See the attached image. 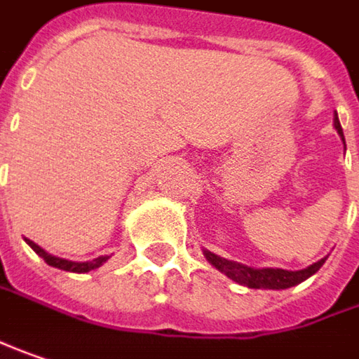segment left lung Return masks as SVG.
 Listing matches in <instances>:
<instances>
[{
    "mask_svg": "<svg viewBox=\"0 0 359 359\" xmlns=\"http://www.w3.org/2000/svg\"><path fill=\"white\" fill-rule=\"evenodd\" d=\"M334 126L337 134L341 136L344 140V130H341V124H339V118L335 114L334 118ZM346 144V140H344ZM205 257L209 261L212 267H217L221 273H225L229 279H233L235 283L239 285H245L249 289H287L297 285L305 281L307 277H311L313 273H318L321 269V265L325 263V259H320L318 263L305 267V269H299V271H287V269H273V267H265V269H255V267H249V265H243V263H237V261H229V259L219 257L210 251H203Z\"/></svg>",
    "mask_w": 359,
    "mask_h": 359,
    "instance_id": "8db88e82",
    "label": "left lung"
}]
</instances>
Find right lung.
<instances>
[{"label":"right lung","instance_id":"obj_1","mask_svg":"<svg viewBox=\"0 0 359 359\" xmlns=\"http://www.w3.org/2000/svg\"><path fill=\"white\" fill-rule=\"evenodd\" d=\"M25 243L38 253L39 257L43 259L48 265H52V267H57V269H62V271H72V273H88L92 271V269H96V267H100L102 263L106 261V255L104 257L98 259H92V261H84V263H76V261H68V259H62V257H54V255H50L48 251H43L39 245H36L34 241H29V239H25Z\"/></svg>","mask_w":359,"mask_h":359}]
</instances>
